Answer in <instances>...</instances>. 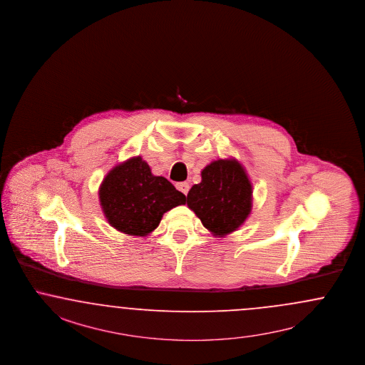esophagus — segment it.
I'll use <instances>...</instances> for the list:
<instances>
[{
  "label": "esophagus",
  "mask_w": 365,
  "mask_h": 365,
  "mask_svg": "<svg viewBox=\"0 0 365 365\" xmlns=\"http://www.w3.org/2000/svg\"><path fill=\"white\" fill-rule=\"evenodd\" d=\"M177 189L180 190V192H182L185 196L188 195L189 192V184L188 182H178L176 185Z\"/></svg>",
  "instance_id": "34e87169"
}]
</instances>
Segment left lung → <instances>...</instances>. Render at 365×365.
Returning <instances> with one entry per match:
<instances>
[{"mask_svg": "<svg viewBox=\"0 0 365 365\" xmlns=\"http://www.w3.org/2000/svg\"><path fill=\"white\" fill-rule=\"evenodd\" d=\"M187 204L212 235H228L246 222L252 208V185L235 158L212 161L201 170Z\"/></svg>", "mask_w": 365, "mask_h": 365, "instance_id": "left-lung-1", "label": "left lung"}]
</instances>
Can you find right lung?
<instances>
[{
	"instance_id": "1",
	"label": "right lung",
	"mask_w": 365,
	"mask_h": 365,
	"mask_svg": "<svg viewBox=\"0 0 365 365\" xmlns=\"http://www.w3.org/2000/svg\"><path fill=\"white\" fill-rule=\"evenodd\" d=\"M99 201L107 222L126 235L148 236L158 227L165 212L185 204L165 177L154 176L142 157L114 166L99 187Z\"/></svg>"
}]
</instances>
